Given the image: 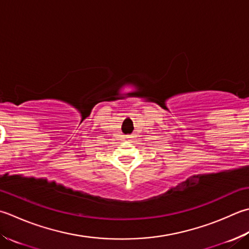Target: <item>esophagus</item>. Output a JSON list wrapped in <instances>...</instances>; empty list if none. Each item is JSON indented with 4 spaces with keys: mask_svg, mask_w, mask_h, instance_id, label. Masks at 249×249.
<instances>
[{
    "mask_svg": "<svg viewBox=\"0 0 249 249\" xmlns=\"http://www.w3.org/2000/svg\"><path fill=\"white\" fill-rule=\"evenodd\" d=\"M136 137H137V136H136V134H131V135H128V136H127L128 139H135Z\"/></svg>",
    "mask_w": 249,
    "mask_h": 249,
    "instance_id": "esophagus-1",
    "label": "esophagus"
}]
</instances>
